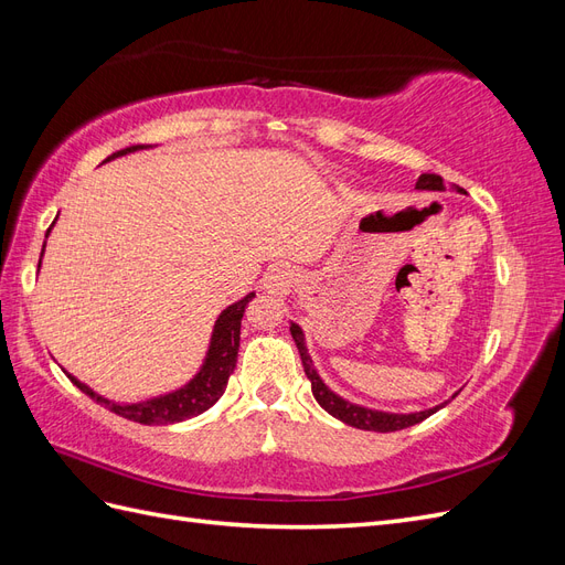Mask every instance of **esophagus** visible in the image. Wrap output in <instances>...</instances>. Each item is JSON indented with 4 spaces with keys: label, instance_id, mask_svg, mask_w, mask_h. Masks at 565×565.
Segmentation results:
<instances>
[{
    "label": "esophagus",
    "instance_id": "obj_1",
    "mask_svg": "<svg viewBox=\"0 0 565 565\" xmlns=\"http://www.w3.org/2000/svg\"><path fill=\"white\" fill-rule=\"evenodd\" d=\"M282 287H287V273L280 268H273L266 276V289H270V292H278V289H282Z\"/></svg>",
    "mask_w": 565,
    "mask_h": 565
}]
</instances>
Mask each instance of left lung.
Instances as JSON below:
<instances>
[{
  "instance_id": "1",
  "label": "left lung",
  "mask_w": 565,
  "mask_h": 565,
  "mask_svg": "<svg viewBox=\"0 0 565 565\" xmlns=\"http://www.w3.org/2000/svg\"><path fill=\"white\" fill-rule=\"evenodd\" d=\"M417 188H419V191H446V181H443V177H438V174H422L417 179ZM459 193H465V191L459 188ZM289 332H292V339H295V344H297L299 355H301L303 372H306V377L311 380V391H313L316 401L320 403V407L328 409L332 417L341 419L344 424L355 426V429L380 431V434L401 431V429H407V426H415V424L424 422L426 417H431L434 413H438L443 405H446V403H443V405H436L431 409H422V413H413V415H396V413H380V409H367V407L353 405L344 398H339L337 393H332L318 377L311 355H309V351H306L303 332H301L299 324L297 322L289 324ZM455 396H457V393H455Z\"/></svg>"
}]
</instances>
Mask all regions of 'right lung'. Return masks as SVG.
I'll return each instance as SVG.
<instances>
[{
	"label": "right lung",
	"instance_id": "right-lung-1",
	"mask_svg": "<svg viewBox=\"0 0 565 565\" xmlns=\"http://www.w3.org/2000/svg\"><path fill=\"white\" fill-rule=\"evenodd\" d=\"M139 148H146V146H131V148H125V150H117V152H113L108 160L127 156V152H134ZM49 231H46V235H49ZM252 297H254V292L247 295L241 301L231 303L228 309L218 316V320L214 324L212 344H210L207 358H204L202 370L195 374V380H191L183 388H179L174 393H167V396L152 398V401H146V403L119 405V403H113L108 398H100L98 393H94L89 386H84L82 382H77L73 374H67V377H71V382L79 391L87 393L92 401L100 403L104 407H108L110 413L125 417V419L148 424V426H152V424H174V422L191 419V417L204 413V409H210L221 396H224L228 377H231V372H233L235 361H237V349H241V320H243V313H245V306Z\"/></svg>",
	"mask_w": 565,
	"mask_h": 565
}]
</instances>
